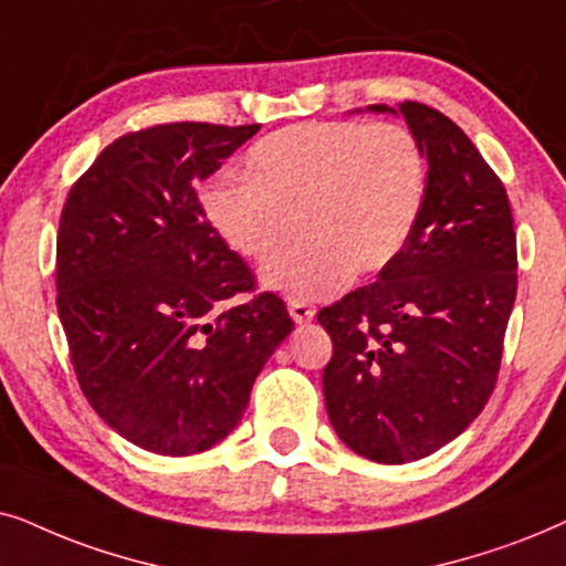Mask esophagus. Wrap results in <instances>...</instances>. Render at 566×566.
Instances as JSON below:
<instances>
[{"label":"esophagus","instance_id":"obj_1","mask_svg":"<svg viewBox=\"0 0 566 566\" xmlns=\"http://www.w3.org/2000/svg\"><path fill=\"white\" fill-rule=\"evenodd\" d=\"M287 307H290V315H292V321H295V323H307V321L315 318V305L307 303V300L290 297Z\"/></svg>","mask_w":566,"mask_h":566}]
</instances>
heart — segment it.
<instances>
[{
	"mask_svg": "<svg viewBox=\"0 0 566 566\" xmlns=\"http://www.w3.org/2000/svg\"><path fill=\"white\" fill-rule=\"evenodd\" d=\"M427 205V160L398 124L315 120L279 129L248 149L245 176L201 191L217 235L266 261L298 220L301 238L263 269L290 297L334 295L354 274H378L411 243Z\"/></svg>",
	"mask_w": 566,
	"mask_h": 566,
	"instance_id": "obj_1",
	"label": "heart"
}]
</instances>
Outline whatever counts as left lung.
Masks as SVG:
<instances>
[{
    "mask_svg": "<svg viewBox=\"0 0 566 566\" xmlns=\"http://www.w3.org/2000/svg\"><path fill=\"white\" fill-rule=\"evenodd\" d=\"M398 111L429 165L424 214L378 282L318 313L334 342L323 370L331 424L354 453L388 465L434 453L479 417L517 292L500 176L446 113L417 101Z\"/></svg>",
    "mask_w": 566,
    "mask_h": 566,
    "instance_id": "1",
    "label": "left lung"
}]
</instances>
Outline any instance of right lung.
<instances>
[{
	"label": "right lung",
	"mask_w": 566,
	"mask_h": 566,
	"mask_svg": "<svg viewBox=\"0 0 566 566\" xmlns=\"http://www.w3.org/2000/svg\"><path fill=\"white\" fill-rule=\"evenodd\" d=\"M157 124L129 132L74 180L56 235V307L74 375L105 424L160 455L228 437L253 380L295 328L217 235L196 184L259 132Z\"/></svg>",
	"instance_id": "1"
}]
</instances>
